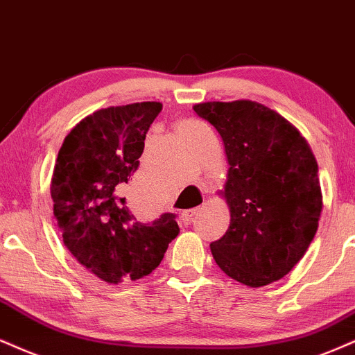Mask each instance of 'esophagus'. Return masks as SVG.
<instances>
[{
  "instance_id": "obj_1",
  "label": "esophagus",
  "mask_w": 355,
  "mask_h": 355,
  "mask_svg": "<svg viewBox=\"0 0 355 355\" xmlns=\"http://www.w3.org/2000/svg\"><path fill=\"white\" fill-rule=\"evenodd\" d=\"M198 212H199V209H189V211H184L181 214V220H182V224H186V225H189L191 222H192V218H194L196 216H198Z\"/></svg>"
}]
</instances>
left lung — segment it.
<instances>
[{"label": "left lung", "instance_id": "obj_1", "mask_svg": "<svg viewBox=\"0 0 355 355\" xmlns=\"http://www.w3.org/2000/svg\"><path fill=\"white\" fill-rule=\"evenodd\" d=\"M194 112L218 131L229 173L222 191L230 225L211 243L218 268L250 288L282 279L318 230V163L300 130L252 100L204 102Z\"/></svg>", "mask_w": 355, "mask_h": 355}]
</instances>
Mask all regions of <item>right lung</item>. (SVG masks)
<instances>
[{"instance_id": "add662e5", "label": "right lung", "mask_w": 355, "mask_h": 355, "mask_svg": "<svg viewBox=\"0 0 355 355\" xmlns=\"http://www.w3.org/2000/svg\"><path fill=\"white\" fill-rule=\"evenodd\" d=\"M159 102L100 108L64 138L51 181L57 229L73 258L105 283L137 282L178 237L174 214L138 222L118 191L139 166Z\"/></svg>"}]
</instances>
